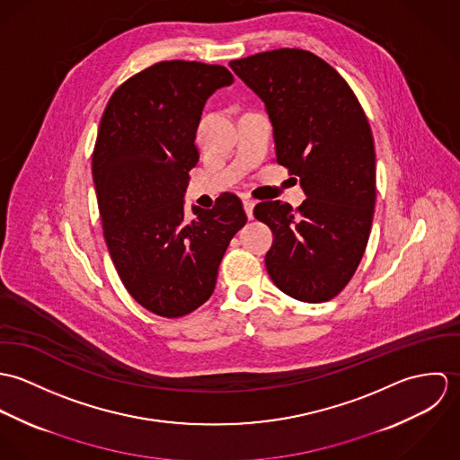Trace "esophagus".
<instances>
[{
    "label": "esophagus",
    "instance_id": "obj_1",
    "mask_svg": "<svg viewBox=\"0 0 460 460\" xmlns=\"http://www.w3.org/2000/svg\"><path fill=\"white\" fill-rule=\"evenodd\" d=\"M243 205H244V210H246L248 217L252 219V217H253V207H255V201H253L252 198H244V199H243Z\"/></svg>",
    "mask_w": 460,
    "mask_h": 460
}]
</instances>
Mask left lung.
I'll use <instances>...</instances> for the list:
<instances>
[{"label": "left lung", "mask_w": 460, "mask_h": 460, "mask_svg": "<svg viewBox=\"0 0 460 460\" xmlns=\"http://www.w3.org/2000/svg\"><path fill=\"white\" fill-rule=\"evenodd\" d=\"M230 66L262 99L276 163L306 193L296 210L279 199L255 207L274 237L267 272L297 301H329L354 276L370 237L376 150L367 115L347 81L310 51L283 48Z\"/></svg>", "instance_id": "obj_1"}]
</instances>
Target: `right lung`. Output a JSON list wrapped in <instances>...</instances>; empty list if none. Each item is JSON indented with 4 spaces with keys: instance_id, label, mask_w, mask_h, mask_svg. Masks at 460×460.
Here are the masks:
<instances>
[{
    "instance_id": "right-lung-1",
    "label": "right lung",
    "mask_w": 460,
    "mask_h": 460,
    "mask_svg": "<svg viewBox=\"0 0 460 460\" xmlns=\"http://www.w3.org/2000/svg\"><path fill=\"white\" fill-rule=\"evenodd\" d=\"M232 83L226 66L159 62L122 83L101 119L92 175L104 241L134 301L166 319L212 296L221 259L248 221L232 193L212 208L195 205L191 221L182 199L199 159L203 106Z\"/></svg>"
}]
</instances>
